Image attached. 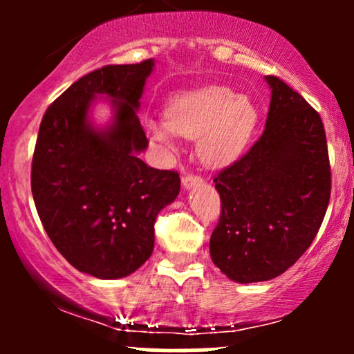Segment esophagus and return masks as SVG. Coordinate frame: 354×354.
Returning <instances> with one entry per match:
<instances>
[{
    "mask_svg": "<svg viewBox=\"0 0 354 354\" xmlns=\"http://www.w3.org/2000/svg\"><path fill=\"white\" fill-rule=\"evenodd\" d=\"M201 181H203L201 178L198 176V174H194V173H185V174H183V178H181L183 186H185L186 189L191 188V186H194V185H200Z\"/></svg>",
    "mask_w": 354,
    "mask_h": 354,
    "instance_id": "esophagus-1",
    "label": "esophagus"
}]
</instances>
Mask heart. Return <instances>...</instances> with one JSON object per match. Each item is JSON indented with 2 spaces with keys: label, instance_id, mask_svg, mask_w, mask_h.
<instances>
[{
  "label": "heart",
  "instance_id": "1",
  "mask_svg": "<svg viewBox=\"0 0 354 354\" xmlns=\"http://www.w3.org/2000/svg\"><path fill=\"white\" fill-rule=\"evenodd\" d=\"M258 121L250 100L230 88L208 86L176 96L166 108V121H151L149 131L158 141L173 146V133L200 138L201 156L209 163H228L246 145Z\"/></svg>",
  "mask_w": 354,
  "mask_h": 354
}]
</instances>
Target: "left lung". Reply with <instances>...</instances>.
I'll use <instances>...</instances> for the list:
<instances>
[{
    "mask_svg": "<svg viewBox=\"0 0 354 354\" xmlns=\"http://www.w3.org/2000/svg\"><path fill=\"white\" fill-rule=\"evenodd\" d=\"M265 131L213 178L221 214L209 239L213 263L236 283L268 281L293 266L318 233L331 194L319 113L278 76Z\"/></svg>",
    "mask_w": 354,
    "mask_h": 354,
    "instance_id": "1",
    "label": "left lung"
}]
</instances>
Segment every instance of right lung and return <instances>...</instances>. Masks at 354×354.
Returning a JSON list of instances; mask_svg holds the SVG:
<instances>
[{"mask_svg":"<svg viewBox=\"0 0 354 354\" xmlns=\"http://www.w3.org/2000/svg\"><path fill=\"white\" fill-rule=\"evenodd\" d=\"M153 59L108 64L73 83L44 113L31 163L43 228L70 265L95 278L131 274L153 253L154 219L180 193V174L136 153L148 138L136 109ZM95 94L115 101L106 130L87 123Z\"/></svg>","mask_w":354,"mask_h":354,"instance_id":"add662e5","label":"right lung"}]
</instances>
